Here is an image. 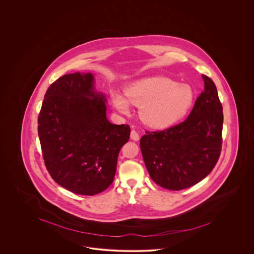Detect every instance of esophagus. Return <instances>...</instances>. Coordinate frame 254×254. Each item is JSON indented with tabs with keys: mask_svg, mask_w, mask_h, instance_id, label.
Instances as JSON below:
<instances>
[{
	"mask_svg": "<svg viewBox=\"0 0 254 254\" xmlns=\"http://www.w3.org/2000/svg\"><path fill=\"white\" fill-rule=\"evenodd\" d=\"M130 138L131 139H133V140H135V141H138V139H139V135H138V132L136 130H131L130 132Z\"/></svg>",
	"mask_w": 254,
	"mask_h": 254,
	"instance_id": "34e87169",
	"label": "esophagus"
}]
</instances>
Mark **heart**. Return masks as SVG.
I'll return each mask as SVG.
<instances>
[{
  "label": "heart",
  "instance_id": "obj_1",
  "mask_svg": "<svg viewBox=\"0 0 254 254\" xmlns=\"http://www.w3.org/2000/svg\"><path fill=\"white\" fill-rule=\"evenodd\" d=\"M112 101L123 114L129 112V103L139 107L142 122L153 128H165L176 123L193 100L192 87L164 76L147 77L125 88V97L112 92Z\"/></svg>",
  "mask_w": 254,
  "mask_h": 254
}]
</instances>
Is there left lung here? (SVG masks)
<instances>
[{"instance_id":"8db88e82","label":"left lung","mask_w":254,"mask_h":254,"mask_svg":"<svg viewBox=\"0 0 254 254\" xmlns=\"http://www.w3.org/2000/svg\"><path fill=\"white\" fill-rule=\"evenodd\" d=\"M184 122L161 131H145L140 150L150 177L163 188L179 191L196 185L214 169L222 151L223 106L213 81Z\"/></svg>"}]
</instances>
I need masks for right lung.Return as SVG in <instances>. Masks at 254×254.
<instances>
[{
	"label": "right lung",
	"mask_w": 254,
	"mask_h": 254,
	"mask_svg": "<svg viewBox=\"0 0 254 254\" xmlns=\"http://www.w3.org/2000/svg\"><path fill=\"white\" fill-rule=\"evenodd\" d=\"M106 101L95 91L92 73L65 74L46 90L38 116L43 158L50 176L69 192L94 195L114 182L130 127L110 123Z\"/></svg>",
	"instance_id": "right-lung-1"
}]
</instances>
